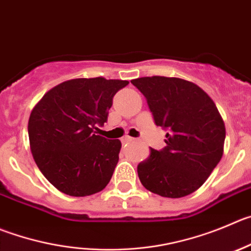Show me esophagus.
<instances>
[{
	"label": "esophagus",
	"instance_id": "obj_1",
	"mask_svg": "<svg viewBox=\"0 0 251 251\" xmlns=\"http://www.w3.org/2000/svg\"><path fill=\"white\" fill-rule=\"evenodd\" d=\"M133 140H135V139H133V137L125 136V137H124V139H123V142H124V144H128V142H132Z\"/></svg>",
	"mask_w": 251,
	"mask_h": 251
}]
</instances>
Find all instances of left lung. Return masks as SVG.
Returning <instances> with one entry per match:
<instances>
[{
    "mask_svg": "<svg viewBox=\"0 0 251 251\" xmlns=\"http://www.w3.org/2000/svg\"><path fill=\"white\" fill-rule=\"evenodd\" d=\"M131 83L146 98L154 124L167 130L165 149H151L137 166L142 186L167 198L193 193L223 156L226 126L214 101L184 79L145 76Z\"/></svg>",
    "mask_w": 251,
    "mask_h": 251,
    "instance_id": "obj_1",
    "label": "left lung"
}]
</instances>
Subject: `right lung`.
<instances>
[{"instance_id": "add662e5", "label": "right lung", "mask_w": 251, "mask_h": 251, "mask_svg": "<svg viewBox=\"0 0 251 251\" xmlns=\"http://www.w3.org/2000/svg\"><path fill=\"white\" fill-rule=\"evenodd\" d=\"M127 80L79 78L47 91L30 112L29 146L37 166L58 191L85 197L111 179L120 140L97 135L107 120L112 98Z\"/></svg>"}]
</instances>
